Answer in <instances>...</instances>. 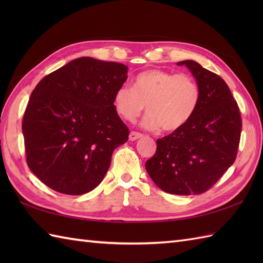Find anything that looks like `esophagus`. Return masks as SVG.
<instances>
[{
	"label": "esophagus",
	"instance_id": "esophagus-1",
	"mask_svg": "<svg viewBox=\"0 0 263 263\" xmlns=\"http://www.w3.org/2000/svg\"><path fill=\"white\" fill-rule=\"evenodd\" d=\"M141 137H142L141 133L132 131V132L130 133V136H128V140H130V141H136V140H138V139H140Z\"/></svg>",
	"mask_w": 263,
	"mask_h": 263
}]
</instances>
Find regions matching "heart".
Returning <instances> with one entry per match:
<instances>
[{"label":"heart","instance_id":"1","mask_svg":"<svg viewBox=\"0 0 263 263\" xmlns=\"http://www.w3.org/2000/svg\"><path fill=\"white\" fill-rule=\"evenodd\" d=\"M198 82L187 74L150 69L133 79L132 88L116 89L113 106L122 119L133 121L146 106L148 114L142 125L148 130L173 132L182 128L192 119L200 103Z\"/></svg>","mask_w":263,"mask_h":263}]
</instances>
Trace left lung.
Listing matches in <instances>:
<instances>
[{"label":"left lung","mask_w":263,"mask_h":263,"mask_svg":"<svg viewBox=\"0 0 263 263\" xmlns=\"http://www.w3.org/2000/svg\"><path fill=\"white\" fill-rule=\"evenodd\" d=\"M201 91L192 119L157 140L146 170L160 190L172 194H201L210 189L236 159L242 120L227 83L192 60L181 61Z\"/></svg>","instance_id":"8db88e82"}]
</instances>
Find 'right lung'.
<instances>
[{
	"instance_id": "1",
	"label": "right lung",
	"mask_w": 263,
	"mask_h": 263,
	"mask_svg": "<svg viewBox=\"0 0 263 263\" xmlns=\"http://www.w3.org/2000/svg\"><path fill=\"white\" fill-rule=\"evenodd\" d=\"M127 66L92 58L71 61L39 81L22 121L27 164L45 185L64 194L90 192L111 154L128 139L113 106Z\"/></svg>"
}]
</instances>
